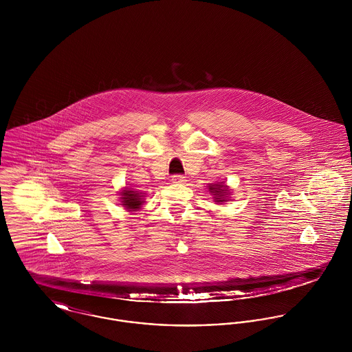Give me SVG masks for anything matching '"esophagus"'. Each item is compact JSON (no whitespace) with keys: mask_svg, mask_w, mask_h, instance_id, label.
Instances as JSON below:
<instances>
[{"mask_svg":"<svg viewBox=\"0 0 352 352\" xmlns=\"http://www.w3.org/2000/svg\"><path fill=\"white\" fill-rule=\"evenodd\" d=\"M171 182L177 184H184L186 182L184 175H174L171 177Z\"/></svg>","mask_w":352,"mask_h":352,"instance_id":"1","label":"esophagus"}]
</instances>
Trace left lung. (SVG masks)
I'll return each mask as SVG.
<instances>
[{
    "instance_id": "1",
    "label": "left lung",
    "mask_w": 352,
    "mask_h": 352,
    "mask_svg": "<svg viewBox=\"0 0 352 352\" xmlns=\"http://www.w3.org/2000/svg\"><path fill=\"white\" fill-rule=\"evenodd\" d=\"M208 191L212 195V199L218 204H223L224 201H231V188L226 182H217V184H210L208 186Z\"/></svg>"
}]
</instances>
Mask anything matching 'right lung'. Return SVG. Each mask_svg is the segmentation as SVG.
I'll return each instance as SVG.
<instances>
[{"mask_svg":"<svg viewBox=\"0 0 352 352\" xmlns=\"http://www.w3.org/2000/svg\"><path fill=\"white\" fill-rule=\"evenodd\" d=\"M118 195H120V204L125 207V210L129 212L140 211L145 203V197H146L145 191L135 190L129 186L122 187Z\"/></svg>","mask_w":352,"mask_h":352,"instance_id":"add662e5","label":"right lung"}]
</instances>
